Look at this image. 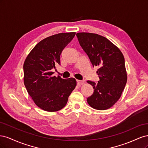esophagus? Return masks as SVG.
Wrapping results in <instances>:
<instances>
[{"instance_id": "1", "label": "esophagus", "mask_w": 148, "mask_h": 148, "mask_svg": "<svg viewBox=\"0 0 148 148\" xmlns=\"http://www.w3.org/2000/svg\"><path fill=\"white\" fill-rule=\"evenodd\" d=\"M77 84H84V80L77 79Z\"/></svg>"}]
</instances>
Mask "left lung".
I'll return each instance as SVG.
<instances>
[{
  "label": "left lung",
  "instance_id": "left-lung-1",
  "mask_svg": "<svg viewBox=\"0 0 148 148\" xmlns=\"http://www.w3.org/2000/svg\"><path fill=\"white\" fill-rule=\"evenodd\" d=\"M77 36L92 66L99 67V81L87 82L94 89L87 102L97 110L109 109L119 99L127 83L124 57L117 47L101 35L78 33Z\"/></svg>",
  "mask_w": 148,
  "mask_h": 148
}]
</instances>
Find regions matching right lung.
<instances>
[{
  "label": "right lung",
  "mask_w": 148,
  "mask_h": 148,
  "mask_svg": "<svg viewBox=\"0 0 148 148\" xmlns=\"http://www.w3.org/2000/svg\"><path fill=\"white\" fill-rule=\"evenodd\" d=\"M76 33H59L44 39L32 49L23 65L24 83L34 103L44 110L55 112L66 104L77 82L53 77L60 55Z\"/></svg>",
  "instance_id": "obj_1"
}]
</instances>
